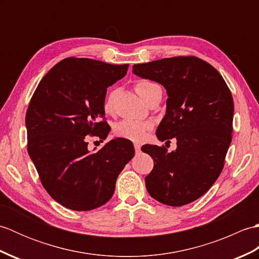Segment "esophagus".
Wrapping results in <instances>:
<instances>
[{"label":"esophagus","mask_w":259,"mask_h":259,"mask_svg":"<svg viewBox=\"0 0 259 259\" xmlns=\"http://www.w3.org/2000/svg\"><path fill=\"white\" fill-rule=\"evenodd\" d=\"M135 150H136V153H139L140 152V145L135 144Z\"/></svg>","instance_id":"esophagus-1"}]
</instances>
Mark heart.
I'll list each match as a JSON object with an SVG mask.
<instances>
[{"label": "heart", "mask_w": 259, "mask_h": 259, "mask_svg": "<svg viewBox=\"0 0 259 259\" xmlns=\"http://www.w3.org/2000/svg\"><path fill=\"white\" fill-rule=\"evenodd\" d=\"M136 92L145 102L149 99L156 91H161V88L150 81H139L135 85ZM117 97V90H112L109 93L104 101V111L111 112L113 110L114 99ZM152 128L150 122H140V121L134 120H123L120 121L114 125L113 133L117 137L123 139H128L135 142H141L146 138L147 131Z\"/></svg>", "instance_id": "obj_1"}]
</instances>
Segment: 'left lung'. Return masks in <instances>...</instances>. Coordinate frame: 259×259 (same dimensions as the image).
<instances>
[{
    "label": "left lung",
    "mask_w": 259,
    "mask_h": 259,
    "mask_svg": "<svg viewBox=\"0 0 259 259\" xmlns=\"http://www.w3.org/2000/svg\"><path fill=\"white\" fill-rule=\"evenodd\" d=\"M133 72L166 89V114L156 135L160 141L177 140L171 152L155 145L141 148L153 159L146 188L164 205H187L207 192L224 168L232 142V93L216 69L195 57L135 64Z\"/></svg>",
    "instance_id": "8db88e82"
}]
</instances>
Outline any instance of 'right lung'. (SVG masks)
<instances>
[{"label":"right lung","instance_id":"obj_1","mask_svg":"<svg viewBox=\"0 0 259 259\" xmlns=\"http://www.w3.org/2000/svg\"><path fill=\"white\" fill-rule=\"evenodd\" d=\"M129 64L68 58L43 76L26 111L27 151L41 183L54 200L76 211L108 202L115 181L135 156L133 142L114 138L88 149V135L106 139L107 88L126 74Z\"/></svg>","mask_w":259,"mask_h":259}]
</instances>
